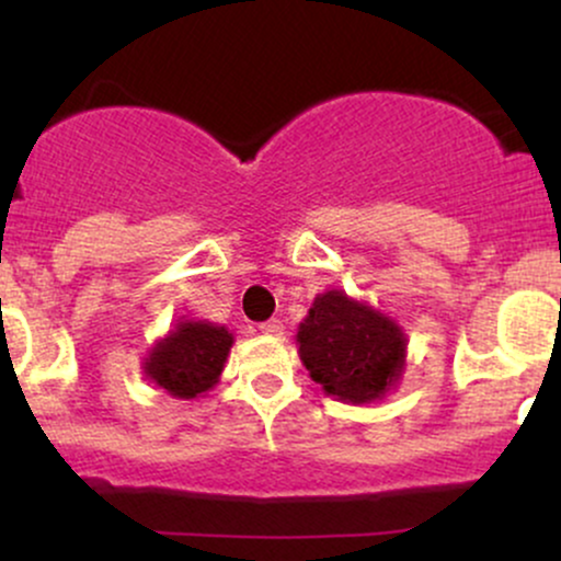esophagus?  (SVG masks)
<instances>
[{"label":"esophagus","instance_id":"1","mask_svg":"<svg viewBox=\"0 0 561 561\" xmlns=\"http://www.w3.org/2000/svg\"><path fill=\"white\" fill-rule=\"evenodd\" d=\"M261 332H263V334H272V337H276V334L285 332V324H282L279 319H268V321H263V324H261Z\"/></svg>","mask_w":561,"mask_h":561}]
</instances>
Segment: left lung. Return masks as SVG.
<instances>
[{
  "instance_id": "left-lung-1",
  "label": "left lung",
  "mask_w": 561,
  "mask_h": 561,
  "mask_svg": "<svg viewBox=\"0 0 561 561\" xmlns=\"http://www.w3.org/2000/svg\"><path fill=\"white\" fill-rule=\"evenodd\" d=\"M405 334L390 317L343 289L317 295L298 327V353L313 382L347 403L379 401L405 366Z\"/></svg>"
}]
</instances>
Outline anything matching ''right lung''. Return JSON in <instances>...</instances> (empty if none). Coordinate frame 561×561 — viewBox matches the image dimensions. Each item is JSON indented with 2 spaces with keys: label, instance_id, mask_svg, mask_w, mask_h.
<instances>
[{
  "label": "right lung",
  "instance_id": "right-lung-1",
  "mask_svg": "<svg viewBox=\"0 0 561 561\" xmlns=\"http://www.w3.org/2000/svg\"><path fill=\"white\" fill-rule=\"evenodd\" d=\"M231 343L234 337L227 327L210 321H179L163 340H158L141 369L169 396L190 401L218 382Z\"/></svg>",
  "mask_w": 561,
  "mask_h": 561
}]
</instances>
